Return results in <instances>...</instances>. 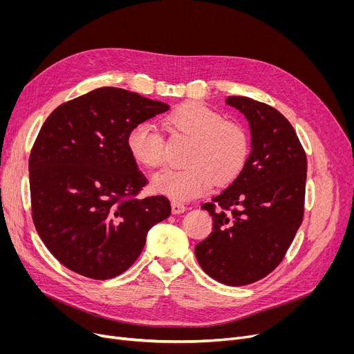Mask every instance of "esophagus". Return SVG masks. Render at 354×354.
I'll return each instance as SVG.
<instances>
[{
  "mask_svg": "<svg viewBox=\"0 0 354 354\" xmlns=\"http://www.w3.org/2000/svg\"><path fill=\"white\" fill-rule=\"evenodd\" d=\"M185 211H187V207H185L182 202H178V201H174V202H172V212H174L175 215L182 214V212H185Z\"/></svg>",
  "mask_w": 354,
  "mask_h": 354,
  "instance_id": "esophagus-1",
  "label": "esophagus"
}]
</instances>
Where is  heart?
I'll use <instances>...</instances> for the list:
<instances>
[{
	"label": "heart",
	"mask_w": 354,
	"mask_h": 354,
	"mask_svg": "<svg viewBox=\"0 0 354 354\" xmlns=\"http://www.w3.org/2000/svg\"><path fill=\"white\" fill-rule=\"evenodd\" d=\"M165 126L174 136L191 139L182 169H166L152 179L156 192L176 201H188L205 194L214 180L232 182L250 156V136L244 126L224 120L216 110L196 102L176 106L166 115ZM132 159L146 169H156L165 160V142L149 123H138L126 136Z\"/></svg>",
	"instance_id": "b5f03b06"
}]
</instances>
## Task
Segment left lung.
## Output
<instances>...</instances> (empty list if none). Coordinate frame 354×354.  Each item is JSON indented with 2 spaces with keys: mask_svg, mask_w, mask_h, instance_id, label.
<instances>
[{
  "mask_svg": "<svg viewBox=\"0 0 354 354\" xmlns=\"http://www.w3.org/2000/svg\"><path fill=\"white\" fill-rule=\"evenodd\" d=\"M225 102L250 122L252 149L243 172L202 205L214 227L195 255L214 280L239 287L261 280L284 259L304 216L307 156L277 109L244 96Z\"/></svg>",
  "mask_w": 354,
  "mask_h": 354,
  "instance_id": "8db88e82",
  "label": "left lung"
}]
</instances>
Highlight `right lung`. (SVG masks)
Masks as SVG:
<instances>
[{
    "mask_svg": "<svg viewBox=\"0 0 354 354\" xmlns=\"http://www.w3.org/2000/svg\"><path fill=\"white\" fill-rule=\"evenodd\" d=\"M169 109L118 87L60 104L47 118L28 160L31 215L48 251L93 280L124 272L147 231L171 215L163 195L138 198L147 179L130 156L135 124Z\"/></svg>",
    "mask_w": 354,
    "mask_h": 354,
    "instance_id": "obj_1",
    "label": "right lung"
}]
</instances>
